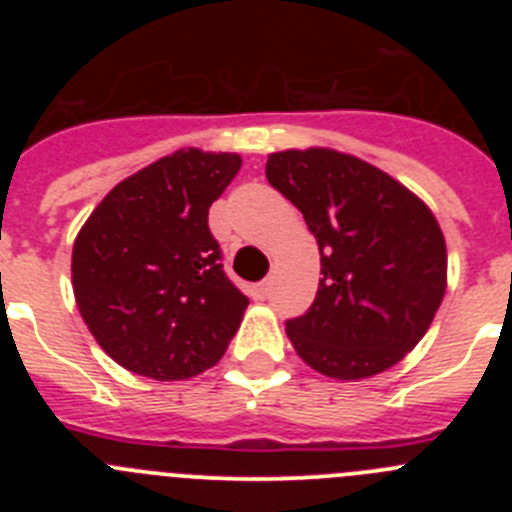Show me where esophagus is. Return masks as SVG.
Here are the masks:
<instances>
[{
    "instance_id": "esophagus-1",
    "label": "esophagus",
    "mask_w": 512,
    "mask_h": 512,
    "mask_svg": "<svg viewBox=\"0 0 512 512\" xmlns=\"http://www.w3.org/2000/svg\"><path fill=\"white\" fill-rule=\"evenodd\" d=\"M253 295L259 297V300H266V297L271 295V279H264L261 284H256V287H253Z\"/></svg>"
}]
</instances>
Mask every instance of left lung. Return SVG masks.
Returning <instances> with one entry per match:
<instances>
[{
  "mask_svg": "<svg viewBox=\"0 0 512 512\" xmlns=\"http://www.w3.org/2000/svg\"><path fill=\"white\" fill-rule=\"evenodd\" d=\"M266 179L318 238V295L287 320L297 354L333 379H364L418 346L446 292V243L413 192L328 148L271 153Z\"/></svg>",
  "mask_w": 512,
  "mask_h": 512,
  "instance_id": "8db88e82",
  "label": "left lung"
}]
</instances>
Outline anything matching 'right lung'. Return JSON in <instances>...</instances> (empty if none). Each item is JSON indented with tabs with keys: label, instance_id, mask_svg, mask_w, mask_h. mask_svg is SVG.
<instances>
[{
	"label": "right lung",
	"instance_id": "add662e5",
	"mask_svg": "<svg viewBox=\"0 0 512 512\" xmlns=\"http://www.w3.org/2000/svg\"><path fill=\"white\" fill-rule=\"evenodd\" d=\"M241 169L235 153L176 151L117 184L79 230L71 259L81 318L128 372L158 382L217 364L248 297L207 225Z\"/></svg>",
	"mask_w": 512,
	"mask_h": 512
}]
</instances>
